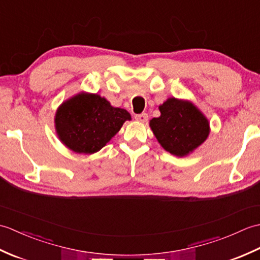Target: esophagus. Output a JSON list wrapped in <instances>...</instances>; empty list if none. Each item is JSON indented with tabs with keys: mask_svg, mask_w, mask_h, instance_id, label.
Listing matches in <instances>:
<instances>
[{
	"mask_svg": "<svg viewBox=\"0 0 260 260\" xmlns=\"http://www.w3.org/2000/svg\"><path fill=\"white\" fill-rule=\"evenodd\" d=\"M135 119L137 121H140V123H146L147 119H148V116H147V114L143 113V114H140V115H136Z\"/></svg>",
	"mask_w": 260,
	"mask_h": 260,
	"instance_id": "34e87169",
	"label": "esophagus"
}]
</instances>
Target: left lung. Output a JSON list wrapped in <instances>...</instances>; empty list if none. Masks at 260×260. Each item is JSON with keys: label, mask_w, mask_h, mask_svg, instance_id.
<instances>
[{"label": "left lung", "mask_w": 260, "mask_h": 260, "mask_svg": "<svg viewBox=\"0 0 260 260\" xmlns=\"http://www.w3.org/2000/svg\"><path fill=\"white\" fill-rule=\"evenodd\" d=\"M158 109L161 116L151 119L150 127L161 146L172 155H189L208 139L209 120L192 102L171 97Z\"/></svg>", "instance_id": "8db88e82"}]
</instances>
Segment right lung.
I'll return each instance as SVG.
<instances>
[{"mask_svg": "<svg viewBox=\"0 0 260 260\" xmlns=\"http://www.w3.org/2000/svg\"><path fill=\"white\" fill-rule=\"evenodd\" d=\"M131 114L113 107L98 93L79 92L58 107L54 128L60 142L75 153L93 154L118 133Z\"/></svg>", "mask_w": 260, "mask_h": 260, "instance_id": "obj_1", "label": "right lung"}]
</instances>
